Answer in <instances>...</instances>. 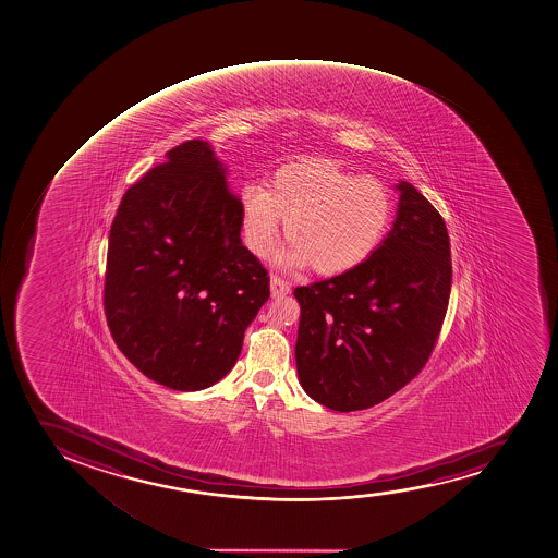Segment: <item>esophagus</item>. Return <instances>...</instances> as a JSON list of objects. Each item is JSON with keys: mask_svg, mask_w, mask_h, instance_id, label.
<instances>
[{"mask_svg": "<svg viewBox=\"0 0 558 558\" xmlns=\"http://www.w3.org/2000/svg\"><path fill=\"white\" fill-rule=\"evenodd\" d=\"M289 291H291V288H289V283L286 280H282L280 276H270V294L272 296H282V294H288Z\"/></svg>", "mask_w": 558, "mask_h": 558, "instance_id": "obj_1", "label": "esophagus"}]
</instances>
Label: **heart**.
Segmentation results:
<instances>
[{
  "label": "heart",
  "mask_w": 558,
  "mask_h": 558,
  "mask_svg": "<svg viewBox=\"0 0 558 558\" xmlns=\"http://www.w3.org/2000/svg\"><path fill=\"white\" fill-rule=\"evenodd\" d=\"M395 198L388 183L356 175L330 159L283 165L269 187L241 189L244 243L256 256L275 246L283 219L289 243L276 262L317 275L356 269L375 254L393 220Z\"/></svg>",
  "instance_id": "1"
}]
</instances>
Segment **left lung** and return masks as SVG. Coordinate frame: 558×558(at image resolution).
Segmentation results:
<instances>
[{
	"instance_id": "obj_1",
	"label": "left lung",
	"mask_w": 558,
	"mask_h": 558,
	"mask_svg": "<svg viewBox=\"0 0 558 558\" xmlns=\"http://www.w3.org/2000/svg\"><path fill=\"white\" fill-rule=\"evenodd\" d=\"M393 228L356 269L294 289L304 391L336 412L375 407L417 376L444 325L452 265L441 215L397 183Z\"/></svg>"
}]
</instances>
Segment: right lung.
Here are the masks:
<instances>
[{
  "label": "right lung",
  "instance_id": "1",
  "mask_svg": "<svg viewBox=\"0 0 558 558\" xmlns=\"http://www.w3.org/2000/svg\"><path fill=\"white\" fill-rule=\"evenodd\" d=\"M241 201L206 141L128 189L107 248V325L154 383L198 391L238 362L244 330L269 299V276L241 241Z\"/></svg>",
  "mask_w": 558,
  "mask_h": 558
}]
</instances>
